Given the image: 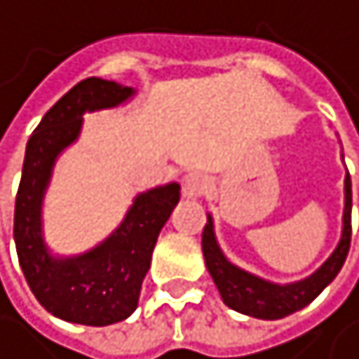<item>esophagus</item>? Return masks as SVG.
I'll return each instance as SVG.
<instances>
[{"label":"esophagus","mask_w":359,"mask_h":359,"mask_svg":"<svg viewBox=\"0 0 359 359\" xmlns=\"http://www.w3.org/2000/svg\"><path fill=\"white\" fill-rule=\"evenodd\" d=\"M211 183L209 178L204 174H198V172H191L183 178V196L187 200H196V198H202L206 191H209Z\"/></svg>","instance_id":"esophagus-1"}]
</instances>
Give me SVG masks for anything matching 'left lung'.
<instances>
[{
    "instance_id": "1",
    "label": "left lung",
    "mask_w": 359,
    "mask_h": 359,
    "mask_svg": "<svg viewBox=\"0 0 359 359\" xmlns=\"http://www.w3.org/2000/svg\"><path fill=\"white\" fill-rule=\"evenodd\" d=\"M351 245V176H344V209H342V232L336 250L330 254L325 263L304 280L278 284L265 278H258L237 265H232L224 256L217 239L213 217L206 215V226L202 230V254L224 304L241 314L254 316V319H284L302 308H306L312 299L321 295L323 288L338 276L344 265V258Z\"/></svg>"
}]
</instances>
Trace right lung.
<instances>
[{
    "label": "right lung",
    "instance_id": "add662e5",
    "mask_svg": "<svg viewBox=\"0 0 359 359\" xmlns=\"http://www.w3.org/2000/svg\"><path fill=\"white\" fill-rule=\"evenodd\" d=\"M133 96L135 88L88 77L43 116L25 148L15 204L19 263L40 306L71 323L103 327L131 316L157 237L181 200L178 183L137 194L120 226L83 254L57 256L45 241V194L57 157L79 140L83 114L118 107Z\"/></svg>",
    "mask_w": 359,
    "mask_h": 359
}]
</instances>
